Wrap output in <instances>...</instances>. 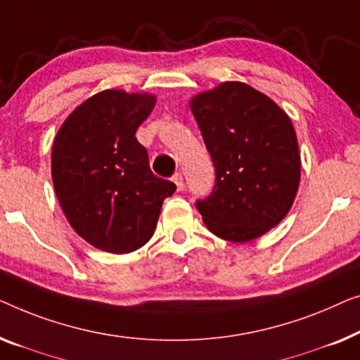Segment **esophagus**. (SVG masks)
Masks as SVG:
<instances>
[{
    "instance_id": "34e87169",
    "label": "esophagus",
    "mask_w": 360,
    "mask_h": 360,
    "mask_svg": "<svg viewBox=\"0 0 360 360\" xmlns=\"http://www.w3.org/2000/svg\"><path fill=\"white\" fill-rule=\"evenodd\" d=\"M171 179H173V182L176 184V187H178V191H182V189H184V178H182V174H181V173H176Z\"/></svg>"
}]
</instances>
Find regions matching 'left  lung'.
I'll return each mask as SVG.
<instances>
[{
    "label": "left lung",
    "instance_id": "obj_1",
    "mask_svg": "<svg viewBox=\"0 0 360 360\" xmlns=\"http://www.w3.org/2000/svg\"><path fill=\"white\" fill-rule=\"evenodd\" d=\"M189 105L215 166L214 191L195 202L197 210L221 240H256L283 220L300 184L292 120L241 81L204 91Z\"/></svg>",
    "mask_w": 360,
    "mask_h": 360
}]
</instances>
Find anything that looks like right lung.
Returning a JSON list of instances; mask_svg holds the SVG:
<instances>
[{
    "label": "right lung",
    "instance_id": "1",
    "mask_svg": "<svg viewBox=\"0 0 360 360\" xmlns=\"http://www.w3.org/2000/svg\"><path fill=\"white\" fill-rule=\"evenodd\" d=\"M156 96L105 89L79 104L58 129L52 179L72 229L101 251L125 255L153 236L176 186L150 169L135 131Z\"/></svg>",
    "mask_w": 360,
    "mask_h": 360
}]
</instances>
